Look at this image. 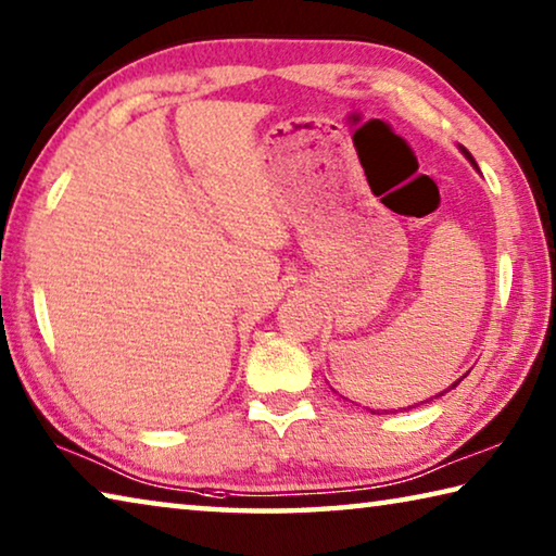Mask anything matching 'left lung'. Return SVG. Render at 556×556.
I'll return each mask as SVG.
<instances>
[{"label":"left lung","instance_id":"obj_1","mask_svg":"<svg viewBox=\"0 0 556 556\" xmlns=\"http://www.w3.org/2000/svg\"><path fill=\"white\" fill-rule=\"evenodd\" d=\"M458 149H460V154H464V156L468 159V162H470V164H473V168H476V172H481V168H478V164H476V159H473V156H470V152H468V149H466V147H458ZM464 378H466V375H464ZM464 378H458V380H456L454 384H451V388H446L444 392H439V394H434V397H429V400H425V402H431V400H437V397H444V394H446V392H451V390H454V388H456V384H458L460 380H464ZM412 407H417V404H412ZM412 407H407V409H412ZM368 409H370V407H368ZM370 412L375 414V409H370ZM378 414H380V409H378Z\"/></svg>","mask_w":556,"mask_h":556}]
</instances>
